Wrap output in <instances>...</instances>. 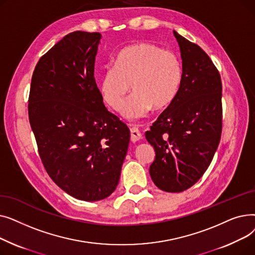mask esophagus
Wrapping results in <instances>:
<instances>
[{
  "label": "esophagus",
  "mask_w": 255,
  "mask_h": 255,
  "mask_svg": "<svg viewBox=\"0 0 255 255\" xmlns=\"http://www.w3.org/2000/svg\"><path fill=\"white\" fill-rule=\"evenodd\" d=\"M130 133H131V141L132 142H136L141 138V133L136 127L131 128Z\"/></svg>",
  "instance_id": "1"
}]
</instances>
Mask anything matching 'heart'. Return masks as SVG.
I'll return each mask as SVG.
<instances>
[{
    "mask_svg": "<svg viewBox=\"0 0 255 255\" xmlns=\"http://www.w3.org/2000/svg\"><path fill=\"white\" fill-rule=\"evenodd\" d=\"M182 64L176 53L149 42H137L121 50L114 67L103 71L99 90L103 101L118 111L128 91L132 95L121 108L128 120L144 118L154 109H163L178 95L182 83Z\"/></svg>",
    "mask_w": 255,
    "mask_h": 255,
    "instance_id": "heart-1",
    "label": "heart"
}]
</instances>
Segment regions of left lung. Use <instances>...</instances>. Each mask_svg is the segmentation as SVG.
<instances>
[{
    "label": "left lung",
    "mask_w": 255,
    "mask_h": 255,
    "mask_svg": "<svg viewBox=\"0 0 255 255\" xmlns=\"http://www.w3.org/2000/svg\"><path fill=\"white\" fill-rule=\"evenodd\" d=\"M173 35L182 58L181 87L145 138L156 153L150 166L154 184L165 192H182L202 178L218 148L222 85L207 53L176 31Z\"/></svg>",
    "instance_id": "obj_1"
}]
</instances>
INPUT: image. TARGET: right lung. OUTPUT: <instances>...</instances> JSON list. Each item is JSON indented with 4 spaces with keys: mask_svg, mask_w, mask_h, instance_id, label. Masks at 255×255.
Instances as JSON below:
<instances>
[{
    "mask_svg": "<svg viewBox=\"0 0 255 255\" xmlns=\"http://www.w3.org/2000/svg\"><path fill=\"white\" fill-rule=\"evenodd\" d=\"M100 39V33L66 35L40 58L29 96L30 124L48 176L86 202L115 191L130 140L94 77Z\"/></svg>",
    "mask_w": 255,
    "mask_h": 255,
    "instance_id": "obj_1",
    "label": "right lung"
}]
</instances>
